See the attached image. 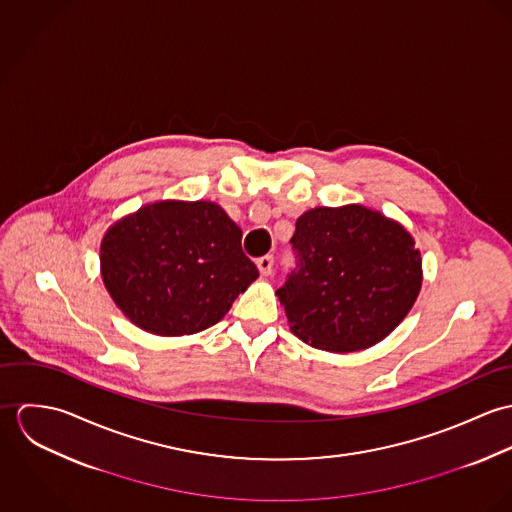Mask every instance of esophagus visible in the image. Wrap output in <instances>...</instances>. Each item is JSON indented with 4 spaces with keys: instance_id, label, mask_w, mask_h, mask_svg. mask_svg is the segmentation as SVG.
I'll return each instance as SVG.
<instances>
[{
    "instance_id": "esophagus-1",
    "label": "esophagus",
    "mask_w": 512,
    "mask_h": 512,
    "mask_svg": "<svg viewBox=\"0 0 512 512\" xmlns=\"http://www.w3.org/2000/svg\"><path fill=\"white\" fill-rule=\"evenodd\" d=\"M256 266H258V270H260L262 276H270L272 270H274V256L268 254V256L258 258V260H256Z\"/></svg>"
}]
</instances>
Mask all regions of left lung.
Segmentation results:
<instances>
[{"label":"left lung","mask_w":512,"mask_h":512,"mask_svg":"<svg viewBox=\"0 0 512 512\" xmlns=\"http://www.w3.org/2000/svg\"><path fill=\"white\" fill-rule=\"evenodd\" d=\"M290 242L295 268L276 293L293 335L315 349L376 345L402 323L422 288L410 232L363 205L303 213Z\"/></svg>","instance_id":"left-lung-1"}]
</instances>
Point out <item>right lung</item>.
<instances>
[{
  "label": "right lung",
  "instance_id": "obj_1",
  "mask_svg": "<svg viewBox=\"0 0 512 512\" xmlns=\"http://www.w3.org/2000/svg\"><path fill=\"white\" fill-rule=\"evenodd\" d=\"M102 280L140 329L205 331L258 278L242 230L211 201H159L114 222L100 244Z\"/></svg>",
  "mask_w": 512,
  "mask_h": 512
}]
</instances>
